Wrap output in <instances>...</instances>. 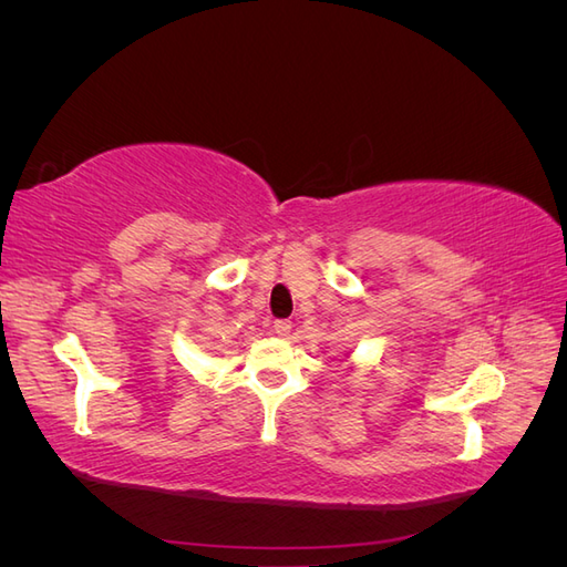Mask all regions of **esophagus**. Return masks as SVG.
Listing matches in <instances>:
<instances>
[{
	"instance_id": "esophagus-1",
	"label": "esophagus",
	"mask_w": 567,
	"mask_h": 567,
	"mask_svg": "<svg viewBox=\"0 0 567 567\" xmlns=\"http://www.w3.org/2000/svg\"><path fill=\"white\" fill-rule=\"evenodd\" d=\"M290 329H293V323H290L288 319H279L274 321V333H277L279 338H286L290 333Z\"/></svg>"
}]
</instances>
